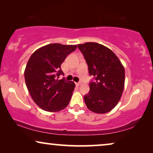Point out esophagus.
<instances>
[{
  "mask_svg": "<svg viewBox=\"0 0 153 153\" xmlns=\"http://www.w3.org/2000/svg\"><path fill=\"white\" fill-rule=\"evenodd\" d=\"M75 85H77V86H80V85H82V82H77V83H75Z\"/></svg>",
  "mask_w": 153,
  "mask_h": 153,
  "instance_id": "34e87169",
  "label": "esophagus"
}]
</instances>
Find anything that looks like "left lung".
Masks as SVG:
<instances>
[{
    "label": "left lung",
    "instance_id": "8db88e82",
    "mask_svg": "<svg viewBox=\"0 0 153 153\" xmlns=\"http://www.w3.org/2000/svg\"><path fill=\"white\" fill-rule=\"evenodd\" d=\"M87 65L89 73L94 77L89 84V92L85 95V104L95 113H106L119 102L125 87L123 65L111 50L97 42L78 45Z\"/></svg>",
    "mask_w": 153,
    "mask_h": 153
}]
</instances>
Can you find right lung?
I'll return each instance as SVG.
<instances>
[{
	"instance_id": "right-lung-1",
	"label": "right lung",
	"mask_w": 153,
	"mask_h": 153,
	"mask_svg": "<svg viewBox=\"0 0 153 153\" xmlns=\"http://www.w3.org/2000/svg\"><path fill=\"white\" fill-rule=\"evenodd\" d=\"M77 45L49 44L32 54L24 71L29 94L40 108L48 112L64 109L70 102L75 87L73 81L58 80L64 74L61 65Z\"/></svg>"
}]
</instances>
